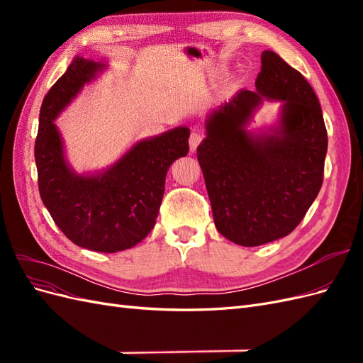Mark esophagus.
<instances>
[{
  "instance_id": "1",
  "label": "esophagus",
  "mask_w": 363,
  "mask_h": 363,
  "mask_svg": "<svg viewBox=\"0 0 363 363\" xmlns=\"http://www.w3.org/2000/svg\"><path fill=\"white\" fill-rule=\"evenodd\" d=\"M204 136L203 133H200V131H192L191 135V139H189V145H191V151H195L196 147H199L201 142H203Z\"/></svg>"
}]
</instances>
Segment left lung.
<instances>
[{
    "mask_svg": "<svg viewBox=\"0 0 363 363\" xmlns=\"http://www.w3.org/2000/svg\"><path fill=\"white\" fill-rule=\"evenodd\" d=\"M263 97L285 104L279 128L257 138L245 124ZM206 131L196 156L218 232L242 247L288 236L324 179L327 130L309 82L279 54L263 51L256 91L219 106Z\"/></svg>",
    "mask_w": 363,
    "mask_h": 363,
    "instance_id": "1",
    "label": "left lung"
}]
</instances>
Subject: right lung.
<instances>
[{
    "label": "right lung",
    "instance_id": "add662e5",
    "mask_svg": "<svg viewBox=\"0 0 363 363\" xmlns=\"http://www.w3.org/2000/svg\"><path fill=\"white\" fill-rule=\"evenodd\" d=\"M103 65L75 57L43 98L35 142L40 199L75 245L100 252L139 244L156 224L172 162L188 155V127L142 140L101 175H77L52 121Z\"/></svg>",
    "mask_w": 363,
    "mask_h": 363
}]
</instances>
